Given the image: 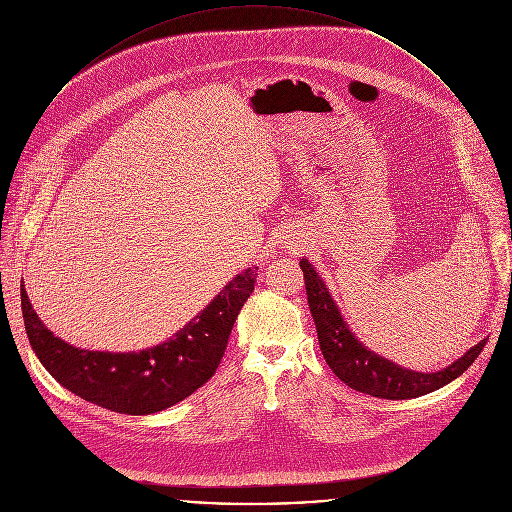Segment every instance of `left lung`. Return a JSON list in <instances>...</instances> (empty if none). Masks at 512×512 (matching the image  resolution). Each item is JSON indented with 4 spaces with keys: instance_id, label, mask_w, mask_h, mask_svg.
Wrapping results in <instances>:
<instances>
[{
    "instance_id": "obj_1",
    "label": "left lung",
    "mask_w": 512,
    "mask_h": 512,
    "mask_svg": "<svg viewBox=\"0 0 512 512\" xmlns=\"http://www.w3.org/2000/svg\"><path fill=\"white\" fill-rule=\"evenodd\" d=\"M306 279L310 312L316 322L320 350L332 373L350 389L379 399H413L440 389L458 379L482 352L486 338L472 346L450 367L437 373H417L375 354L364 346L344 322L328 287L304 257L300 261Z\"/></svg>"
}]
</instances>
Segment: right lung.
<instances>
[{
	"mask_svg": "<svg viewBox=\"0 0 512 512\" xmlns=\"http://www.w3.org/2000/svg\"><path fill=\"white\" fill-rule=\"evenodd\" d=\"M255 281L253 267L241 271L172 338L139 352H99L66 344L42 324L24 285L20 294L30 344L62 387L109 411L150 415L186 399L216 373Z\"/></svg>",
	"mask_w": 512,
	"mask_h": 512,
	"instance_id": "right-lung-1",
	"label": "right lung"
}]
</instances>
